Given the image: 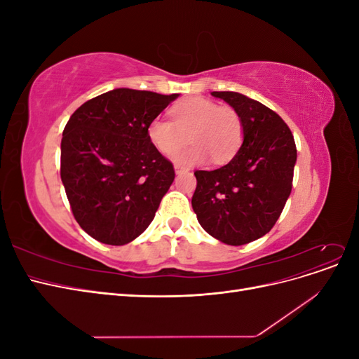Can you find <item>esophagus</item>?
Masks as SVG:
<instances>
[{
	"instance_id": "34e87169",
	"label": "esophagus",
	"mask_w": 359,
	"mask_h": 359,
	"mask_svg": "<svg viewBox=\"0 0 359 359\" xmlns=\"http://www.w3.org/2000/svg\"><path fill=\"white\" fill-rule=\"evenodd\" d=\"M189 169L184 168V166H180V165H175V172L177 173H182V172H187Z\"/></svg>"
}]
</instances>
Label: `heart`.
I'll return each mask as SVG.
<instances>
[{"label":"heart","mask_w":359,"mask_h":359,"mask_svg":"<svg viewBox=\"0 0 359 359\" xmlns=\"http://www.w3.org/2000/svg\"><path fill=\"white\" fill-rule=\"evenodd\" d=\"M173 121L156 118L148 126V137L163 156H177L178 163H199L210 156L224 163L235 156L244 136L243 119L233 107L220 106L210 99L194 97L172 107Z\"/></svg>","instance_id":"1"}]
</instances>
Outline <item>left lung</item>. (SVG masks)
<instances>
[{"label": "left lung", "instance_id": "obj_1", "mask_svg": "<svg viewBox=\"0 0 359 359\" xmlns=\"http://www.w3.org/2000/svg\"><path fill=\"white\" fill-rule=\"evenodd\" d=\"M243 119V145L227 165L196 170L193 211L203 229L229 245L268 233L292 190L297 147L290 128L274 111L247 95L212 91Z\"/></svg>", "mask_w": 359, "mask_h": 359}]
</instances>
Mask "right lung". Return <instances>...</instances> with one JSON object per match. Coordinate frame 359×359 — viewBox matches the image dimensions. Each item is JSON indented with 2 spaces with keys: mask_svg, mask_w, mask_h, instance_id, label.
Instances as JSON below:
<instances>
[{
  "mask_svg": "<svg viewBox=\"0 0 359 359\" xmlns=\"http://www.w3.org/2000/svg\"><path fill=\"white\" fill-rule=\"evenodd\" d=\"M178 94L116 88L74 111L61 140V181L72 212L94 240L133 241L153 222L175 178L148 126Z\"/></svg>",
  "mask_w": 359,
  "mask_h": 359,
  "instance_id": "obj_1",
  "label": "right lung"
}]
</instances>
